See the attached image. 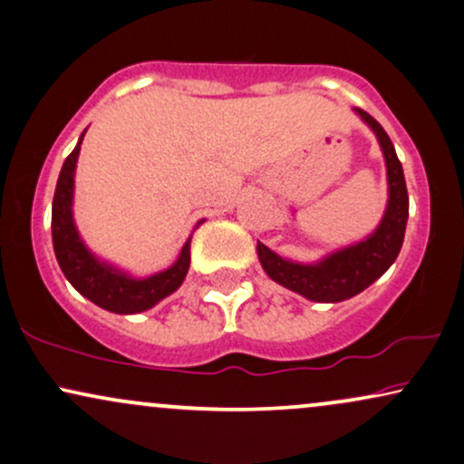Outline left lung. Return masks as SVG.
<instances>
[{"mask_svg": "<svg viewBox=\"0 0 464 464\" xmlns=\"http://www.w3.org/2000/svg\"><path fill=\"white\" fill-rule=\"evenodd\" d=\"M356 114L376 133L384 164H387L389 200L376 231L359 244L324 256L317 264H295V261L283 259L272 253L266 244L256 242V255L266 275L278 285L292 289L314 303H342L361 294L392 267L404 242L406 220H409V192H406L404 170L395 155L392 138L382 130L381 122L361 108H356Z\"/></svg>", "mask_w": 464, "mask_h": 464, "instance_id": "1", "label": "left lung"}]
</instances>
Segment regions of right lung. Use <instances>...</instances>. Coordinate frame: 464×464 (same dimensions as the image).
<instances>
[{
  "mask_svg": "<svg viewBox=\"0 0 464 464\" xmlns=\"http://www.w3.org/2000/svg\"><path fill=\"white\" fill-rule=\"evenodd\" d=\"M83 133L72 153L64 160L58 186H55L52 205L55 259H58L60 270L64 272L66 281L82 295H86L91 303L111 311V314H140L181 287L189 270V239L183 244L179 259L169 270L147 278H133L105 261H99L82 242L75 222H72V186H75V166L80 158Z\"/></svg>",
  "mask_w": 464,
  "mask_h": 464,
  "instance_id": "add662e5",
  "label": "right lung"
}]
</instances>
